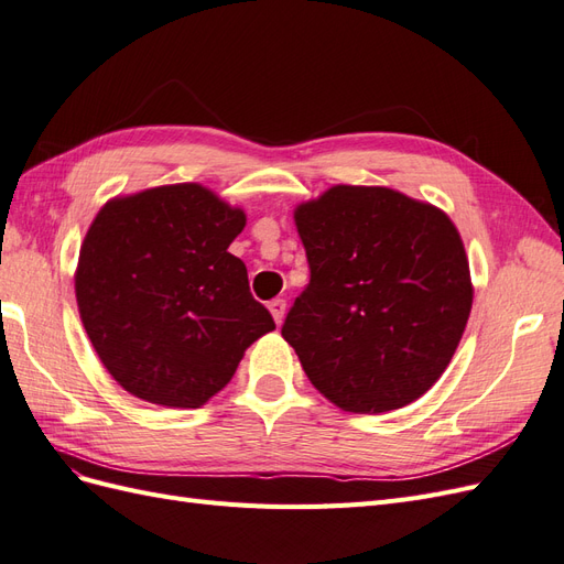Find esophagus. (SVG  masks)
Masks as SVG:
<instances>
[{"instance_id":"obj_1","label":"esophagus","mask_w":564,"mask_h":564,"mask_svg":"<svg viewBox=\"0 0 564 564\" xmlns=\"http://www.w3.org/2000/svg\"><path fill=\"white\" fill-rule=\"evenodd\" d=\"M268 311L272 313V317H275V322L280 324V322L284 319V311H286L284 299H272V301L268 303Z\"/></svg>"}]
</instances>
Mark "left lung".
I'll list each match as a JSON object with an SVG mask.
<instances>
[{"mask_svg":"<svg viewBox=\"0 0 564 564\" xmlns=\"http://www.w3.org/2000/svg\"><path fill=\"white\" fill-rule=\"evenodd\" d=\"M294 220L311 284L282 336L311 383L352 414L419 400L449 367L473 308L452 218L392 187L332 185Z\"/></svg>","mask_w":564,"mask_h":564,"instance_id":"obj_1","label":"left lung"}]
</instances>
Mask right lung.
<instances>
[{
    "instance_id": "right-lung-1",
    "label": "right lung",
    "mask_w": 564,
    "mask_h": 564,
    "mask_svg": "<svg viewBox=\"0 0 564 564\" xmlns=\"http://www.w3.org/2000/svg\"><path fill=\"white\" fill-rule=\"evenodd\" d=\"M245 226L240 207L199 183L148 187L96 214L75 270L77 308L100 362L133 398L197 409L275 329L228 251Z\"/></svg>"
}]
</instances>
